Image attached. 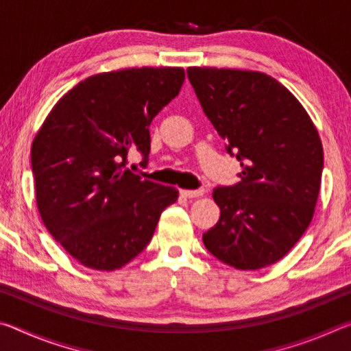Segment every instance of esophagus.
Masks as SVG:
<instances>
[{
	"mask_svg": "<svg viewBox=\"0 0 351 351\" xmlns=\"http://www.w3.org/2000/svg\"><path fill=\"white\" fill-rule=\"evenodd\" d=\"M206 190L204 189H197V190H181V195L186 198H198L203 197Z\"/></svg>",
	"mask_w": 351,
	"mask_h": 351,
	"instance_id": "esophagus-1",
	"label": "esophagus"
}]
</instances>
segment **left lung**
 I'll return each mask as SVG.
<instances>
[{"label":"left lung","instance_id":"left-lung-1","mask_svg":"<svg viewBox=\"0 0 351 351\" xmlns=\"http://www.w3.org/2000/svg\"><path fill=\"white\" fill-rule=\"evenodd\" d=\"M204 114L239 159L240 181L218 186V223L203 234L207 251L235 269H260L289 252L310 226L324 150L310 116L271 75L189 68Z\"/></svg>","mask_w":351,"mask_h":351}]
</instances>
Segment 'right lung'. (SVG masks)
Listing matches in <instances>:
<instances>
[{
    "label": "right lung",
    "instance_id": "right-lung-1",
    "mask_svg": "<svg viewBox=\"0 0 351 351\" xmlns=\"http://www.w3.org/2000/svg\"><path fill=\"white\" fill-rule=\"evenodd\" d=\"M182 68H132L88 77L58 100L31 150L41 219L83 266L114 271L150 243L175 187L128 170L150 154L153 117L175 99Z\"/></svg>",
    "mask_w": 351,
    "mask_h": 351
}]
</instances>
